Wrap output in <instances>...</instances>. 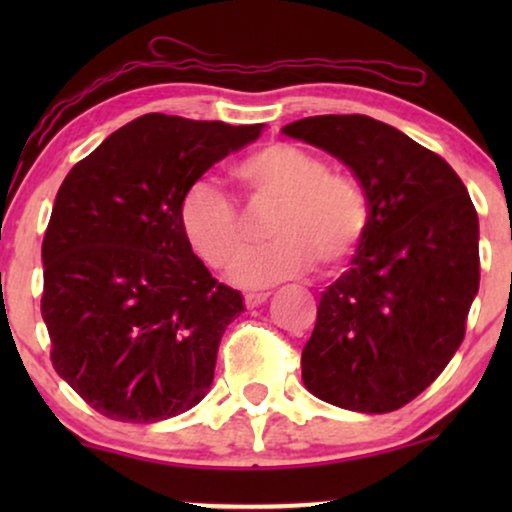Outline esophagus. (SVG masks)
<instances>
[{"label": "esophagus", "mask_w": 512, "mask_h": 512, "mask_svg": "<svg viewBox=\"0 0 512 512\" xmlns=\"http://www.w3.org/2000/svg\"><path fill=\"white\" fill-rule=\"evenodd\" d=\"M268 298H270V293H265V291H261V293H247V296H244V305H247V307H258V305H263Z\"/></svg>", "instance_id": "1"}]
</instances>
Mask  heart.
<instances>
[{
  "mask_svg": "<svg viewBox=\"0 0 512 512\" xmlns=\"http://www.w3.org/2000/svg\"><path fill=\"white\" fill-rule=\"evenodd\" d=\"M251 209H272L270 244L254 254L240 209L221 188L198 181L188 188L179 221L195 254L214 270L233 268L235 282L270 286L305 275L317 261L326 272L352 261L366 240L370 202L352 174L328 170L326 160L296 144L272 142L233 165Z\"/></svg>",
  "mask_w": 512,
  "mask_h": 512,
  "instance_id": "obj_1",
  "label": "heart"
}]
</instances>
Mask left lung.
<instances>
[{
    "instance_id": "8db88e82",
    "label": "left lung",
    "mask_w": 512,
    "mask_h": 512,
    "mask_svg": "<svg viewBox=\"0 0 512 512\" xmlns=\"http://www.w3.org/2000/svg\"><path fill=\"white\" fill-rule=\"evenodd\" d=\"M282 132L342 160L370 202L352 268L321 293L305 387L345 410L403 408L464 340L480 286L471 195L438 153L370 116H310Z\"/></svg>"
}]
</instances>
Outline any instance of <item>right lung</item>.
<instances>
[{
    "label": "right lung",
    "instance_id": "add662e5",
    "mask_svg": "<svg viewBox=\"0 0 512 512\" xmlns=\"http://www.w3.org/2000/svg\"><path fill=\"white\" fill-rule=\"evenodd\" d=\"M261 123L139 116L62 181L41 258L51 363L100 415L151 424L198 405L216 352L244 312L179 221L188 188Z\"/></svg>",
    "mask_w": 512,
    "mask_h": 512
}]
</instances>
